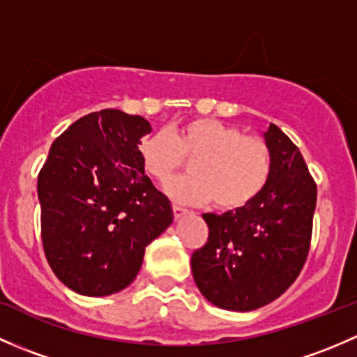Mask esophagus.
Instances as JSON below:
<instances>
[{
	"instance_id": "esophagus-1",
	"label": "esophagus",
	"mask_w": 357,
	"mask_h": 357,
	"mask_svg": "<svg viewBox=\"0 0 357 357\" xmlns=\"http://www.w3.org/2000/svg\"><path fill=\"white\" fill-rule=\"evenodd\" d=\"M172 212H174V218L179 219L183 214H186V208L179 207V205H172Z\"/></svg>"
}]
</instances>
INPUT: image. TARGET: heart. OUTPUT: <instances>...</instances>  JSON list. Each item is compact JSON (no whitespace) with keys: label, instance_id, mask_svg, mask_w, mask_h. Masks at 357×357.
Returning a JSON list of instances; mask_svg holds the SVG:
<instances>
[{"label":"heart","instance_id":"obj_1","mask_svg":"<svg viewBox=\"0 0 357 357\" xmlns=\"http://www.w3.org/2000/svg\"><path fill=\"white\" fill-rule=\"evenodd\" d=\"M138 157L143 171L162 185L185 167V158L190 160L192 174L171 181L165 192L181 204L214 200L222 211L252 204L273 172V152L264 138L208 117L143 136Z\"/></svg>","mask_w":357,"mask_h":357}]
</instances>
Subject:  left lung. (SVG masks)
I'll return each mask as SVG.
<instances>
[{"label":"left lung","instance_id":"1","mask_svg":"<svg viewBox=\"0 0 357 357\" xmlns=\"http://www.w3.org/2000/svg\"><path fill=\"white\" fill-rule=\"evenodd\" d=\"M264 138L273 152L268 186L245 207L202 215L208 238L192 255L202 295L229 311H254L278 298L297 280L311 247L314 179L278 126H269Z\"/></svg>","mask_w":357,"mask_h":357}]
</instances>
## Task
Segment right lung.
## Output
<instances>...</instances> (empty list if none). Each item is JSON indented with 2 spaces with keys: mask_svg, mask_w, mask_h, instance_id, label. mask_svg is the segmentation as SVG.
<instances>
[{
  "mask_svg": "<svg viewBox=\"0 0 357 357\" xmlns=\"http://www.w3.org/2000/svg\"><path fill=\"white\" fill-rule=\"evenodd\" d=\"M142 115L91 112L53 142L38 176L46 261L70 290L103 297L131 285L145 248L172 222L138 157Z\"/></svg>",
  "mask_w": 357,
  "mask_h": 357,
  "instance_id": "obj_1",
  "label": "right lung"
}]
</instances>
